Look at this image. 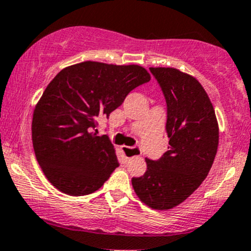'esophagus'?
<instances>
[{
    "mask_svg": "<svg viewBox=\"0 0 251 251\" xmlns=\"http://www.w3.org/2000/svg\"><path fill=\"white\" fill-rule=\"evenodd\" d=\"M123 151L125 154L126 159H132V157L139 156L141 155V149L139 147H124Z\"/></svg>",
    "mask_w": 251,
    "mask_h": 251,
    "instance_id": "obj_1",
    "label": "esophagus"
}]
</instances>
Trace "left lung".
I'll return each instance as SVG.
<instances>
[{
	"label": "left lung",
	"mask_w": 251,
	"mask_h": 251,
	"mask_svg": "<svg viewBox=\"0 0 251 251\" xmlns=\"http://www.w3.org/2000/svg\"><path fill=\"white\" fill-rule=\"evenodd\" d=\"M149 70L166 100L170 147L160 159H146V173L132 178V186L147 205L171 209L185 201L209 173L218 150V121L197 79L176 68Z\"/></svg>",
	"instance_id": "8db88e82"
}]
</instances>
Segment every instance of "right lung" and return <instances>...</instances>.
<instances>
[{
  "mask_svg": "<svg viewBox=\"0 0 251 251\" xmlns=\"http://www.w3.org/2000/svg\"><path fill=\"white\" fill-rule=\"evenodd\" d=\"M150 80L146 68L85 61L63 68L44 90L32 119L36 159L60 191L83 196L99 190L119 167L97 119L110 113L137 86Z\"/></svg>",
  "mask_w": 251,
  "mask_h": 251,
  "instance_id": "obj_1",
  "label": "right lung"
}]
</instances>
